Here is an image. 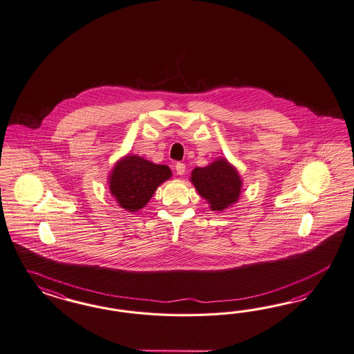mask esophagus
Masks as SVG:
<instances>
[{"label":"esophagus","instance_id":"1","mask_svg":"<svg viewBox=\"0 0 354 354\" xmlns=\"http://www.w3.org/2000/svg\"><path fill=\"white\" fill-rule=\"evenodd\" d=\"M175 170H176L178 175H184V174H185V165L182 163V162H178V163L175 165Z\"/></svg>","mask_w":354,"mask_h":354}]
</instances>
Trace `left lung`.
<instances>
[{"mask_svg":"<svg viewBox=\"0 0 354 354\" xmlns=\"http://www.w3.org/2000/svg\"><path fill=\"white\" fill-rule=\"evenodd\" d=\"M189 180L213 212H223L235 205L243 189V179L235 166L218 157L205 167H196Z\"/></svg>","mask_w":354,"mask_h":354,"instance_id":"obj_1","label":"left lung"}]
</instances>
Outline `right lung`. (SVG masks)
I'll return each instance as SVG.
<instances>
[{
  "instance_id": "add662e5",
  "label": "right lung",
  "mask_w": 354,
  "mask_h": 354,
  "mask_svg": "<svg viewBox=\"0 0 354 354\" xmlns=\"http://www.w3.org/2000/svg\"><path fill=\"white\" fill-rule=\"evenodd\" d=\"M171 176L166 165H157L138 154H126L109 172L107 184L119 207L135 213L145 207L157 188Z\"/></svg>"
}]
</instances>
